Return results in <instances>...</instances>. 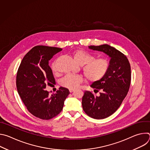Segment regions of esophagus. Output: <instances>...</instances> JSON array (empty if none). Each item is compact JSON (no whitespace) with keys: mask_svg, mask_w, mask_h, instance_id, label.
Returning <instances> with one entry per match:
<instances>
[{"mask_svg":"<svg viewBox=\"0 0 150 150\" xmlns=\"http://www.w3.org/2000/svg\"><path fill=\"white\" fill-rule=\"evenodd\" d=\"M73 91H74V90H69V92L70 93H72Z\"/></svg>","mask_w":150,"mask_h":150,"instance_id":"1","label":"esophagus"}]
</instances>
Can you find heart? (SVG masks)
Masks as SVG:
<instances>
[{
    "label": "heart",
    "instance_id": "obj_1",
    "mask_svg": "<svg viewBox=\"0 0 150 150\" xmlns=\"http://www.w3.org/2000/svg\"><path fill=\"white\" fill-rule=\"evenodd\" d=\"M72 55L79 65H82L83 74L90 82H96L102 79L109 69V61L105 57L95 58L94 54L82 50H76L72 52ZM52 70L53 73L57 72L56 62L52 64ZM82 82L81 76L68 74L60 80V84L63 87L74 90Z\"/></svg>",
    "mask_w": 150,
    "mask_h": 150
}]
</instances>
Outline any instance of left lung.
<instances>
[{
    "label": "left lung",
    "instance_id": "8db88e82",
    "mask_svg": "<svg viewBox=\"0 0 150 150\" xmlns=\"http://www.w3.org/2000/svg\"><path fill=\"white\" fill-rule=\"evenodd\" d=\"M88 47L103 52L111 58L109 69L105 76L90 85L95 93L100 91V96H94L92 92L85 91L82 100L85 113L92 118L102 119L113 114L126 96L131 85V66L124 54L108 45Z\"/></svg>",
    "mask_w": 150,
    "mask_h": 150
}]
</instances>
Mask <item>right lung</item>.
I'll return each instance as SVG.
<instances>
[{
    "instance_id": "add662e5",
    "label": "right lung",
    "mask_w": 150,
    "mask_h": 150,
    "mask_svg": "<svg viewBox=\"0 0 150 150\" xmlns=\"http://www.w3.org/2000/svg\"><path fill=\"white\" fill-rule=\"evenodd\" d=\"M62 50L45 46H35L24 57L18 69V93L29 112L42 120L57 116L70 93L68 88L62 87L52 96L45 90L46 85L56 83L49 62Z\"/></svg>"
}]
</instances>
